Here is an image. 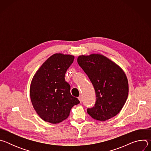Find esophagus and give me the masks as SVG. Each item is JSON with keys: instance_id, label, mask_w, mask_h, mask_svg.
Listing matches in <instances>:
<instances>
[{"instance_id": "34e87169", "label": "esophagus", "mask_w": 151, "mask_h": 151, "mask_svg": "<svg viewBox=\"0 0 151 151\" xmlns=\"http://www.w3.org/2000/svg\"><path fill=\"white\" fill-rule=\"evenodd\" d=\"M78 99H79V101L81 103L82 102V97H81V96H79V97H78Z\"/></svg>"}]
</instances>
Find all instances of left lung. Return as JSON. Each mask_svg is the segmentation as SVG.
<instances>
[{"label": "left lung", "instance_id": "left-lung-1", "mask_svg": "<svg viewBox=\"0 0 151 151\" xmlns=\"http://www.w3.org/2000/svg\"><path fill=\"white\" fill-rule=\"evenodd\" d=\"M77 61L96 91V103L87 109L88 114L101 121L116 116L125 104L128 94V79L123 70L99 54L79 55Z\"/></svg>", "mask_w": 151, "mask_h": 151}]
</instances>
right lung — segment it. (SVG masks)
Listing matches in <instances>:
<instances>
[{
    "mask_svg": "<svg viewBox=\"0 0 151 151\" xmlns=\"http://www.w3.org/2000/svg\"><path fill=\"white\" fill-rule=\"evenodd\" d=\"M72 55L57 53L49 57L34 75L30 88L31 101L43 120L58 124L68 118L72 107L79 103L70 94L64 76L74 60Z\"/></svg>",
    "mask_w": 151,
    "mask_h": 151,
    "instance_id": "1",
    "label": "right lung"
}]
</instances>
